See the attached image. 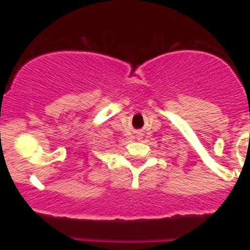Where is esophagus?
Instances as JSON below:
<instances>
[{"instance_id":"34e87169","label":"esophagus","mask_w":250,"mask_h":250,"mask_svg":"<svg viewBox=\"0 0 250 250\" xmlns=\"http://www.w3.org/2000/svg\"><path fill=\"white\" fill-rule=\"evenodd\" d=\"M141 135H143V134H141V133H138V137H139V138H140V137H141Z\"/></svg>"}]
</instances>
